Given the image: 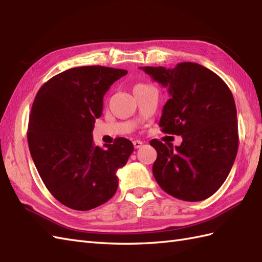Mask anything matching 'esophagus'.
Wrapping results in <instances>:
<instances>
[{
	"instance_id": "34e87169",
	"label": "esophagus",
	"mask_w": 262,
	"mask_h": 262,
	"mask_svg": "<svg viewBox=\"0 0 262 262\" xmlns=\"http://www.w3.org/2000/svg\"><path fill=\"white\" fill-rule=\"evenodd\" d=\"M133 144H134V147H135V148H140V147L143 145V142L136 140V141L133 142Z\"/></svg>"
}]
</instances>
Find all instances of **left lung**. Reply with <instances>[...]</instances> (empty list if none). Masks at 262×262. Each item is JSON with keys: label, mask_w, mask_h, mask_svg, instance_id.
I'll return each instance as SVG.
<instances>
[{"label": "left lung", "mask_w": 262, "mask_h": 262, "mask_svg": "<svg viewBox=\"0 0 262 262\" xmlns=\"http://www.w3.org/2000/svg\"><path fill=\"white\" fill-rule=\"evenodd\" d=\"M168 88L160 127L182 137L180 146L158 140L153 176L163 190L186 202H200L223 185L238 146L236 107L226 83L213 71L191 62L173 69L140 68Z\"/></svg>", "instance_id": "1"}]
</instances>
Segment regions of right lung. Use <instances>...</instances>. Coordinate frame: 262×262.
<instances>
[{"label": "right lung", "mask_w": 262, "mask_h": 262, "mask_svg": "<svg viewBox=\"0 0 262 262\" xmlns=\"http://www.w3.org/2000/svg\"><path fill=\"white\" fill-rule=\"evenodd\" d=\"M126 70L81 66L47 81L32 103L28 145L39 176L66 207L90 210L104 204L118 188L116 172L134 151L124 137L104 148L93 143L103 96Z\"/></svg>", "instance_id": "right-lung-1"}]
</instances>
